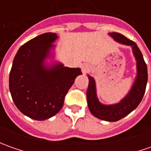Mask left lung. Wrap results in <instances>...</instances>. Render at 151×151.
<instances>
[{"instance_id":"obj_1","label":"left lung","mask_w":151,"mask_h":151,"mask_svg":"<svg viewBox=\"0 0 151 151\" xmlns=\"http://www.w3.org/2000/svg\"><path fill=\"white\" fill-rule=\"evenodd\" d=\"M109 36L119 44L130 46L136 60L137 75L129 93L121 101L110 105L101 103L96 96V82L93 77L87 75L89 85L86 91L87 104L91 113L96 118L108 122H116L124 118L134 111L142 100L148 81L147 65L144 60L142 53L137 44L119 32H109Z\"/></svg>"}]
</instances>
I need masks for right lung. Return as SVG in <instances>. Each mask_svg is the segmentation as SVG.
Listing matches in <instances>:
<instances>
[{"label":"right lung","instance_id":"add662e5","mask_svg":"<svg viewBox=\"0 0 151 151\" xmlns=\"http://www.w3.org/2000/svg\"><path fill=\"white\" fill-rule=\"evenodd\" d=\"M58 38L45 32L24 44L15 55L9 76V88L15 105L30 119L43 121L58 113L65 96L81 75L80 68L65 67L60 62L47 64L54 57Z\"/></svg>","mask_w":151,"mask_h":151}]
</instances>
